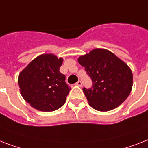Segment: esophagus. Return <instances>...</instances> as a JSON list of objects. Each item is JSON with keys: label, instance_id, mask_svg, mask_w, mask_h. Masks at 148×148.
Returning <instances> with one entry per match:
<instances>
[{"label": "esophagus", "instance_id": "esophagus-1", "mask_svg": "<svg viewBox=\"0 0 148 148\" xmlns=\"http://www.w3.org/2000/svg\"><path fill=\"white\" fill-rule=\"evenodd\" d=\"M75 85H78V86H80V87H81L82 85V83L81 81H78L76 83H75Z\"/></svg>", "mask_w": 148, "mask_h": 148}]
</instances>
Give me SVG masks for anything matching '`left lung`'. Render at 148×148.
<instances>
[{
    "label": "left lung",
    "instance_id": "8db88e82",
    "mask_svg": "<svg viewBox=\"0 0 148 148\" xmlns=\"http://www.w3.org/2000/svg\"><path fill=\"white\" fill-rule=\"evenodd\" d=\"M92 81L91 88H83L89 105L99 111H109L124 102L132 91L133 76L126 63L106 49H94L79 57Z\"/></svg>",
    "mask_w": 148,
    "mask_h": 148
}]
</instances>
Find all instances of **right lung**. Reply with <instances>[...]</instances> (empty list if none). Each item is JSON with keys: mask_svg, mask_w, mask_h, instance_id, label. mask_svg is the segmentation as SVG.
<instances>
[{"mask_svg": "<svg viewBox=\"0 0 148 148\" xmlns=\"http://www.w3.org/2000/svg\"><path fill=\"white\" fill-rule=\"evenodd\" d=\"M63 61L51 53L41 54L19 73L21 95L35 109L51 112L65 103L70 88L60 72Z\"/></svg>", "mask_w": 148, "mask_h": 148, "instance_id": "add662e5", "label": "right lung"}]
</instances>
